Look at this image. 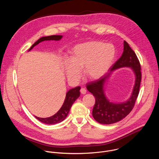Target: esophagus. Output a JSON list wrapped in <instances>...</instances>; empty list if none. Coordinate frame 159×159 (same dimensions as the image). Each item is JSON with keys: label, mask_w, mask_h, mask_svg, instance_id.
I'll return each mask as SVG.
<instances>
[{"label": "esophagus", "mask_w": 159, "mask_h": 159, "mask_svg": "<svg viewBox=\"0 0 159 159\" xmlns=\"http://www.w3.org/2000/svg\"><path fill=\"white\" fill-rule=\"evenodd\" d=\"M80 91V93H81L82 94H86V92H87V90H86V89H85V88H81Z\"/></svg>", "instance_id": "34e87169"}]
</instances>
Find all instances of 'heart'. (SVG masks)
Segmentation results:
<instances>
[{
	"mask_svg": "<svg viewBox=\"0 0 159 159\" xmlns=\"http://www.w3.org/2000/svg\"><path fill=\"white\" fill-rule=\"evenodd\" d=\"M115 57V49L112 44L90 41L74 46L70 52L69 61L64 63L68 79L77 80L80 70L86 78L98 80L104 76L112 66Z\"/></svg>",
	"mask_w": 159,
	"mask_h": 159,
	"instance_id": "heart-1",
	"label": "heart"
}]
</instances>
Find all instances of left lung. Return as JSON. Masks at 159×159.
Listing matches in <instances>:
<instances>
[{"instance_id": "left-lung-1", "label": "left lung", "mask_w": 159, "mask_h": 159, "mask_svg": "<svg viewBox=\"0 0 159 159\" xmlns=\"http://www.w3.org/2000/svg\"><path fill=\"white\" fill-rule=\"evenodd\" d=\"M123 45V53L121 57L111 67L109 72L87 85L88 91L93 94L96 99L93 109V116L101 124H113L125 118L133 109L139 94L142 78L140 61L126 41H124ZM123 67H131L135 74V80L132 93L127 101L118 103H112L105 96V86L112 72Z\"/></svg>"}]
</instances>
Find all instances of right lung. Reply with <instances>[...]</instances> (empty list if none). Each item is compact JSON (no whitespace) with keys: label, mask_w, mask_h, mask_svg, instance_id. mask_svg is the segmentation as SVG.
Returning <instances> with one entry per match:
<instances>
[{"label":"right lung","mask_w":159,"mask_h":159,"mask_svg":"<svg viewBox=\"0 0 159 159\" xmlns=\"http://www.w3.org/2000/svg\"><path fill=\"white\" fill-rule=\"evenodd\" d=\"M63 36L61 35H52L48 36H44L40 38L38 41H36L33 45L28 50H31L35 46L38 44L39 43L44 41H60L62 38ZM80 87L77 86L75 88L71 89L69 90L66 94L65 99L62 106L58 110V111L53 115L51 117L46 118H42L35 116V118L40 121L41 122L47 124V125H55L57 123H59L63 121L68 116V114L70 110V108L73 104V103L76 101V99L80 96Z\"/></svg>","instance_id":"obj_1"}]
</instances>
